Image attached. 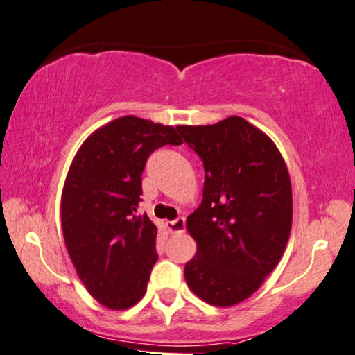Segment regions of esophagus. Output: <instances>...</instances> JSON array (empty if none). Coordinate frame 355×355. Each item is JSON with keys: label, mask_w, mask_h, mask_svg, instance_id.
<instances>
[{"label": "esophagus", "mask_w": 355, "mask_h": 355, "mask_svg": "<svg viewBox=\"0 0 355 355\" xmlns=\"http://www.w3.org/2000/svg\"><path fill=\"white\" fill-rule=\"evenodd\" d=\"M167 230L170 234H182L185 231V219L178 218L175 221H167Z\"/></svg>", "instance_id": "esophagus-1"}]
</instances>
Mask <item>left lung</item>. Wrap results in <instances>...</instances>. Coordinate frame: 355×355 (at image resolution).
<instances>
[{
    "label": "left lung",
    "instance_id": "1",
    "mask_svg": "<svg viewBox=\"0 0 355 355\" xmlns=\"http://www.w3.org/2000/svg\"><path fill=\"white\" fill-rule=\"evenodd\" d=\"M177 129L206 173L201 205L187 218L196 242L187 285L213 306H234L285 252L293 219L288 168L275 142L241 116Z\"/></svg>",
    "mask_w": 355,
    "mask_h": 355
}]
</instances>
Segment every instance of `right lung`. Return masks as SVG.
Segmentation results:
<instances>
[{
	"instance_id": "1",
	"label": "right lung",
	"mask_w": 355,
	"mask_h": 355,
	"mask_svg": "<svg viewBox=\"0 0 355 355\" xmlns=\"http://www.w3.org/2000/svg\"><path fill=\"white\" fill-rule=\"evenodd\" d=\"M173 125L123 116L85 139L62 190L67 252L88 293L123 311L146 295L157 262V227L137 214L141 175L152 152L182 144Z\"/></svg>"
}]
</instances>
